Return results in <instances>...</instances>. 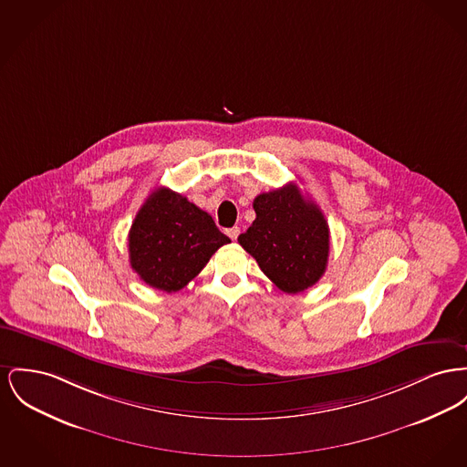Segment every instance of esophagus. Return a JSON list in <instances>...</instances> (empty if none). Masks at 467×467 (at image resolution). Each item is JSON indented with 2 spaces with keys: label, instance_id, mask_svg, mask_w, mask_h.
<instances>
[{
  "label": "esophagus",
  "instance_id": "34e87169",
  "mask_svg": "<svg viewBox=\"0 0 467 467\" xmlns=\"http://www.w3.org/2000/svg\"><path fill=\"white\" fill-rule=\"evenodd\" d=\"M225 234H227L231 240H236L238 234H240V227H231V229L225 231Z\"/></svg>",
  "mask_w": 467,
  "mask_h": 467
}]
</instances>
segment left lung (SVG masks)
<instances>
[{
    "mask_svg": "<svg viewBox=\"0 0 467 467\" xmlns=\"http://www.w3.org/2000/svg\"><path fill=\"white\" fill-rule=\"evenodd\" d=\"M255 220L240 245L263 274L289 295L312 287L327 272L328 222L317 204L305 199L295 183L254 199Z\"/></svg>",
    "mask_w": 467,
    "mask_h": 467,
    "instance_id": "left-lung-1",
    "label": "left lung"
}]
</instances>
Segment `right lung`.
<instances>
[{
	"label": "right lung",
	"mask_w": 467,
	"mask_h": 467,
	"mask_svg": "<svg viewBox=\"0 0 467 467\" xmlns=\"http://www.w3.org/2000/svg\"><path fill=\"white\" fill-rule=\"evenodd\" d=\"M225 244L231 240L206 212L182 193L161 187L146 199L132 222L130 266L148 285L176 293Z\"/></svg>",
	"instance_id": "add662e5"
}]
</instances>
